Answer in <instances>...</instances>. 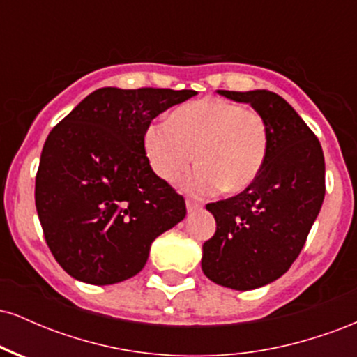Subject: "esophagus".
Masks as SVG:
<instances>
[{
	"label": "esophagus",
	"mask_w": 357,
	"mask_h": 357,
	"mask_svg": "<svg viewBox=\"0 0 357 357\" xmlns=\"http://www.w3.org/2000/svg\"><path fill=\"white\" fill-rule=\"evenodd\" d=\"M186 208H188V213H195L198 210H202V204L192 202V199H188L186 202Z\"/></svg>",
	"instance_id": "1"
}]
</instances>
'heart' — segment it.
<instances>
[{
	"label": "heart",
	"mask_w": 357,
	"mask_h": 357,
	"mask_svg": "<svg viewBox=\"0 0 357 357\" xmlns=\"http://www.w3.org/2000/svg\"><path fill=\"white\" fill-rule=\"evenodd\" d=\"M144 147L159 178L174 181L199 166L183 183L191 195H213L225 188L243 191L260 174L268 151L267 122L255 109L223 99H202L169 114V122L149 126Z\"/></svg>",
	"instance_id": "heart-1"
}]
</instances>
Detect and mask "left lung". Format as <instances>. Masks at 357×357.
<instances>
[{
	"label": "left lung",
	"mask_w": 357,
	"mask_h": 357,
	"mask_svg": "<svg viewBox=\"0 0 357 357\" xmlns=\"http://www.w3.org/2000/svg\"><path fill=\"white\" fill-rule=\"evenodd\" d=\"M218 93L261 114L268 151L247 190L206 204L216 231L203 245L202 268L215 284L252 290L284 275L301 253L326 195V162L319 139L280 96L268 90Z\"/></svg>",
	"instance_id": "8db88e82"
}]
</instances>
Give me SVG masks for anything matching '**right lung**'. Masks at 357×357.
Instances as JSON below:
<instances>
[{"label": "right lung", "instance_id": "add662e5", "mask_svg": "<svg viewBox=\"0 0 357 357\" xmlns=\"http://www.w3.org/2000/svg\"><path fill=\"white\" fill-rule=\"evenodd\" d=\"M195 90L104 87L45 141L35 204L48 248L77 280L110 285L146 265L151 243L186 216V203L146 155L151 121Z\"/></svg>", "mask_w": 357, "mask_h": 357}]
</instances>
